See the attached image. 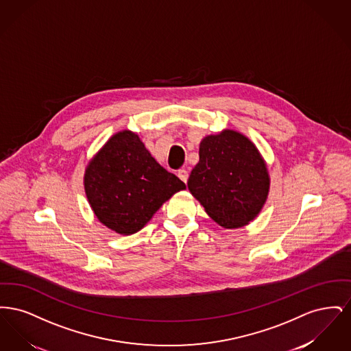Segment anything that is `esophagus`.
Returning a JSON list of instances; mask_svg holds the SVG:
<instances>
[{
    "mask_svg": "<svg viewBox=\"0 0 351 351\" xmlns=\"http://www.w3.org/2000/svg\"><path fill=\"white\" fill-rule=\"evenodd\" d=\"M178 176L180 178V180H183L184 183H186V180H188V171L186 169H179L178 171Z\"/></svg>",
    "mask_w": 351,
    "mask_h": 351,
    "instance_id": "34e87169",
    "label": "esophagus"
}]
</instances>
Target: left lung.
Here are the masks:
<instances>
[{
	"instance_id": "8db88e82",
	"label": "left lung",
	"mask_w": 351,
	"mask_h": 351,
	"mask_svg": "<svg viewBox=\"0 0 351 351\" xmlns=\"http://www.w3.org/2000/svg\"><path fill=\"white\" fill-rule=\"evenodd\" d=\"M188 189L208 216L225 229L247 225L259 215L269 191V175L256 146L243 134L222 130L205 136Z\"/></svg>"
}]
</instances>
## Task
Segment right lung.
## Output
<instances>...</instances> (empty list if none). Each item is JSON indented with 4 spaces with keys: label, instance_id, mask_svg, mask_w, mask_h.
<instances>
[{
    "label": "right lung",
    "instance_id": "add662e5",
    "mask_svg": "<svg viewBox=\"0 0 351 351\" xmlns=\"http://www.w3.org/2000/svg\"><path fill=\"white\" fill-rule=\"evenodd\" d=\"M84 188L101 223L122 235L139 232L185 184L162 167L139 136L114 134L86 166Z\"/></svg>",
    "mask_w": 351,
    "mask_h": 351
}]
</instances>
